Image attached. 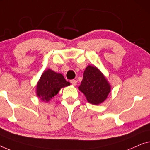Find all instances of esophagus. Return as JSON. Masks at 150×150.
Wrapping results in <instances>:
<instances>
[{"label":"esophagus","mask_w":150,"mask_h":150,"mask_svg":"<svg viewBox=\"0 0 150 150\" xmlns=\"http://www.w3.org/2000/svg\"><path fill=\"white\" fill-rule=\"evenodd\" d=\"M71 83H72V85L76 86V85H77V80L72 79V80H71Z\"/></svg>","instance_id":"1"}]
</instances>
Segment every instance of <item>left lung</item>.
Wrapping results in <instances>:
<instances>
[{
  "label": "left lung",
  "instance_id": "obj_1",
  "mask_svg": "<svg viewBox=\"0 0 150 150\" xmlns=\"http://www.w3.org/2000/svg\"><path fill=\"white\" fill-rule=\"evenodd\" d=\"M79 89L87 100L93 105L103 103L110 92V86L100 71L95 67L88 66Z\"/></svg>",
  "mask_w": 150,
  "mask_h": 150
}]
</instances>
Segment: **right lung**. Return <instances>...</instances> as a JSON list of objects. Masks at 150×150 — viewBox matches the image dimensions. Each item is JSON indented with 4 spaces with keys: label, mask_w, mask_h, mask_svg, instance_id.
<instances>
[{
    "label": "right lung",
    "mask_w": 150,
    "mask_h": 150,
    "mask_svg": "<svg viewBox=\"0 0 150 150\" xmlns=\"http://www.w3.org/2000/svg\"><path fill=\"white\" fill-rule=\"evenodd\" d=\"M64 76L48 69L42 74L37 84V96L43 101H49L58 93L61 88L69 86Z\"/></svg>",
    "instance_id": "1"
}]
</instances>
